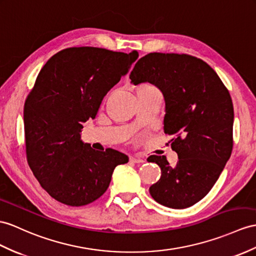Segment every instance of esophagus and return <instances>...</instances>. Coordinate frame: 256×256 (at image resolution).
Returning <instances> with one entry per match:
<instances>
[{
	"label": "esophagus",
	"mask_w": 256,
	"mask_h": 256,
	"mask_svg": "<svg viewBox=\"0 0 256 256\" xmlns=\"http://www.w3.org/2000/svg\"><path fill=\"white\" fill-rule=\"evenodd\" d=\"M129 160L132 162V163H143V160L140 158H136V156H130Z\"/></svg>",
	"instance_id": "1"
}]
</instances>
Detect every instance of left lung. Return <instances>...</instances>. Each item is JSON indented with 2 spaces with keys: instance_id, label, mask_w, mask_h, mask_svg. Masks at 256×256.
<instances>
[{
  "instance_id": "left-lung-1",
  "label": "left lung",
  "mask_w": 256,
  "mask_h": 256,
  "mask_svg": "<svg viewBox=\"0 0 256 256\" xmlns=\"http://www.w3.org/2000/svg\"><path fill=\"white\" fill-rule=\"evenodd\" d=\"M132 84H154L165 100L164 132L174 134L175 167L166 156L148 162L160 168L150 194L164 206L182 210L208 194L232 151L234 105L229 91L210 65L186 54L150 53L130 74Z\"/></svg>"
}]
</instances>
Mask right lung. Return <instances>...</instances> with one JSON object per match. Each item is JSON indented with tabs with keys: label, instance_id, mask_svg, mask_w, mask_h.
Listing matches in <instances>:
<instances>
[{
	"label": "right lung",
	"instance_id": "right-lung-1",
	"mask_svg": "<svg viewBox=\"0 0 256 256\" xmlns=\"http://www.w3.org/2000/svg\"><path fill=\"white\" fill-rule=\"evenodd\" d=\"M138 56L70 48L40 70L24 108L26 153L34 177L56 201L70 206L96 201L108 190L115 167L128 163L116 150H93L80 132Z\"/></svg>",
	"mask_w": 256,
	"mask_h": 256
}]
</instances>
